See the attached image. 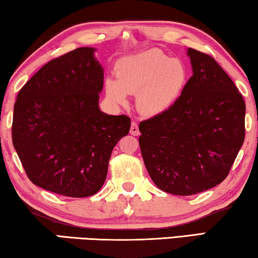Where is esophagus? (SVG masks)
<instances>
[{
  "label": "esophagus",
  "mask_w": 258,
  "mask_h": 258,
  "mask_svg": "<svg viewBox=\"0 0 258 258\" xmlns=\"http://www.w3.org/2000/svg\"><path fill=\"white\" fill-rule=\"evenodd\" d=\"M130 133L132 134V136H139V127H138V124L136 121H132V124H131Z\"/></svg>",
  "instance_id": "34e87169"
}]
</instances>
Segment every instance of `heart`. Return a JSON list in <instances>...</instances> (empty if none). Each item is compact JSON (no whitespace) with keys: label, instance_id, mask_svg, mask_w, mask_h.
Segmentation results:
<instances>
[{"label":"heart","instance_id":"b5f03b06","mask_svg":"<svg viewBox=\"0 0 258 258\" xmlns=\"http://www.w3.org/2000/svg\"><path fill=\"white\" fill-rule=\"evenodd\" d=\"M117 79L107 78L105 91L113 103H126L127 93L137 94L143 114L157 115L179 99L187 82V68L159 49L122 58L115 67Z\"/></svg>","mask_w":258,"mask_h":258}]
</instances>
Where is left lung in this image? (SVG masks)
I'll list each match as a JSON object with an SVG mask.
<instances>
[{
	"mask_svg": "<svg viewBox=\"0 0 258 258\" xmlns=\"http://www.w3.org/2000/svg\"><path fill=\"white\" fill-rule=\"evenodd\" d=\"M193 76L174 105L139 124V145L153 182L193 195L228 176L245 137L242 94L210 55L188 49Z\"/></svg>",
	"mask_w": 258,
	"mask_h": 258,
	"instance_id": "obj_1",
	"label": "left lung"
}]
</instances>
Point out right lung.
Returning <instances> with one entry per match:
<instances>
[{"label":"right lung","instance_id":"1","mask_svg":"<svg viewBox=\"0 0 258 258\" xmlns=\"http://www.w3.org/2000/svg\"><path fill=\"white\" fill-rule=\"evenodd\" d=\"M93 51L78 48L48 61L14 105L13 144L29 180L70 198L100 189L112 151L131 127L127 115L99 110L104 71Z\"/></svg>","mask_w":258,"mask_h":258}]
</instances>
